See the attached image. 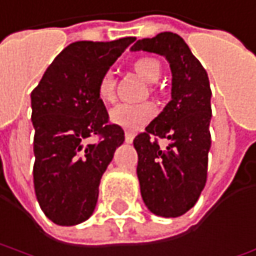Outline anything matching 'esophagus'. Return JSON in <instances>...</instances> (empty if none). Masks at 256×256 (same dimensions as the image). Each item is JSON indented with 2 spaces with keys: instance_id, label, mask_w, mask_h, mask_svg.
<instances>
[{
  "instance_id": "obj_1",
  "label": "esophagus",
  "mask_w": 256,
  "mask_h": 256,
  "mask_svg": "<svg viewBox=\"0 0 256 256\" xmlns=\"http://www.w3.org/2000/svg\"><path fill=\"white\" fill-rule=\"evenodd\" d=\"M135 138V135H134V132L131 131H125V140L128 142V144H131L132 140Z\"/></svg>"
}]
</instances>
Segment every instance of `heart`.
I'll return each mask as SVG.
<instances>
[{"instance_id": "1", "label": "heart", "mask_w": 256, "mask_h": 256, "mask_svg": "<svg viewBox=\"0 0 256 256\" xmlns=\"http://www.w3.org/2000/svg\"><path fill=\"white\" fill-rule=\"evenodd\" d=\"M134 68L138 74L144 77L149 83H155L162 74V68L159 60L155 58H140L135 60ZM116 78L111 70L102 73V76L97 84V94L104 102H112L116 100ZM156 114V108L150 102H140V104H130V102H120L110 111V118L114 124L120 125L126 130H138L142 125L149 122Z\"/></svg>"}]
</instances>
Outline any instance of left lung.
Masks as SVG:
<instances>
[{
    "label": "left lung",
    "mask_w": 256,
    "mask_h": 256,
    "mask_svg": "<svg viewBox=\"0 0 256 256\" xmlns=\"http://www.w3.org/2000/svg\"><path fill=\"white\" fill-rule=\"evenodd\" d=\"M131 50L162 54L170 64L172 100L135 136L134 146L144 203L156 216L179 217L196 204L207 182L212 146L208 76L188 44L173 32L136 40ZM158 139L170 140L166 150Z\"/></svg>",
    "instance_id": "left-lung-1"
}]
</instances>
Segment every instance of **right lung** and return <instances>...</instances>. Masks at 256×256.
<instances>
[{
  "label": "right lung",
  "instance_id": "add662e5",
  "mask_svg": "<svg viewBox=\"0 0 256 256\" xmlns=\"http://www.w3.org/2000/svg\"><path fill=\"white\" fill-rule=\"evenodd\" d=\"M134 40L70 44L30 92L36 198L58 226L92 216L101 176L124 142V130L110 122L97 84Z\"/></svg>",
  "mask_w": 256,
  "mask_h": 256
}]
</instances>
